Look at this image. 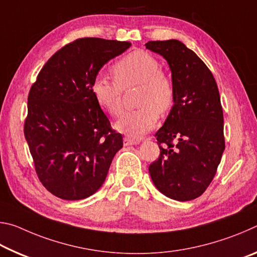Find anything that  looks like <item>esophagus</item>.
<instances>
[{"label":"esophagus","mask_w":257,"mask_h":257,"mask_svg":"<svg viewBox=\"0 0 257 257\" xmlns=\"http://www.w3.org/2000/svg\"><path fill=\"white\" fill-rule=\"evenodd\" d=\"M141 143L139 139H133V138H129V137H124L123 138V144L125 146H129V145H137Z\"/></svg>","instance_id":"esophagus-1"}]
</instances>
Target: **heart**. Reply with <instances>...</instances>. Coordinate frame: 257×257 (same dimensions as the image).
<instances>
[{
	"label": "heart",
	"instance_id": "b5f03b06",
	"mask_svg": "<svg viewBox=\"0 0 257 257\" xmlns=\"http://www.w3.org/2000/svg\"><path fill=\"white\" fill-rule=\"evenodd\" d=\"M160 62L153 55L137 51L124 56L113 68L114 79L98 76L92 92L99 106L116 116L122 110V89L138 86L134 111L124 112L115 122L120 133L138 138L155 127L159 113L164 114L173 105L175 86L171 78L160 70Z\"/></svg>",
	"mask_w": 257,
	"mask_h": 257
}]
</instances>
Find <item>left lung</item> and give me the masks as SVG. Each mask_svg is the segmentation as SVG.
Here are the masks:
<instances>
[{"label": "left lung", "mask_w": 257, "mask_h": 257, "mask_svg": "<svg viewBox=\"0 0 257 257\" xmlns=\"http://www.w3.org/2000/svg\"><path fill=\"white\" fill-rule=\"evenodd\" d=\"M145 46L167 60L175 86L173 106L155 134L160 156L150 175L167 197L191 201L211 184L224 151L219 89L210 69L184 43L151 41Z\"/></svg>", "instance_id": "obj_1"}]
</instances>
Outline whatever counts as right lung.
Wrapping results in <instances>:
<instances>
[{
  "mask_svg": "<svg viewBox=\"0 0 257 257\" xmlns=\"http://www.w3.org/2000/svg\"><path fill=\"white\" fill-rule=\"evenodd\" d=\"M130 46L79 38L51 56L30 88L25 137L38 178L56 197L92 196L122 149V135L112 130L92 86L104 64Z\"/></svg>",
  "mask_w": 257,
  "mask_h": 257,
  "instance_id": "right-lung-1",
  "label": "right lung"
}]
</instances>
